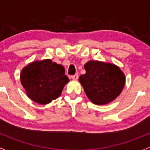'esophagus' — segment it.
I'll return each mask as SVG.
<instances>
[{
    "mask_svg": "<svg viewBox=\"0 0 150 150\" xmlns=\"http://www.w3.org/2000/svg\"><path fill=\"white\" fill-rule=\"evenodd\" d=\"M71 78L72 79L76 80L77 79L79 78V74H76L75 75H74V76H71Z\"/></svg>",
    "mask_w": 150,
    "mask_h": 150,
    "instance_id": "esophagus-1",
    "label": "esophagus"
}]
</instances>
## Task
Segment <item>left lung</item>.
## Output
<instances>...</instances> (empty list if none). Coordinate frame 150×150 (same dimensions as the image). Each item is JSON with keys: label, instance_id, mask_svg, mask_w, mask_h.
Listing matches in <instances>:
<instances>
[{"label": "left lung", "instance_id": "left-lung-1", "mask_svg": "<svg viewBox=\"0 0 150 150\" xmlns=\"http://www.w3.org/2000/svg\"><path fill=\"white\" fill-rule=\"evenodd\" d=\"M85 74L81 75L79 81L86 96L98 105L108 104L121 93L126 76L119 67L110 63L89 61L84 64Z\"/></svg>", "mask_w": 150, "mask_h": 150}]
</instances>
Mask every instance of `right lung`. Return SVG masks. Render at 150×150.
Wrapping results in <instances>:
<instances>
[{"mask_svg":"<svg viewBox=\"0 0 150 150\" xmlns=\"http://www.w3.org/2000/svg\"><path fill=\"white\" fill-rule=\"evenodd\" d=\"M20 80L28 98L40 105L48 104L58 98L69 81L64 66L50 59L27 65L21 70Z\"/></svg>","mask_w":150,"mask_h":150,"instance_id":"right-lung-1","label":"right lung"}]
</instances>
